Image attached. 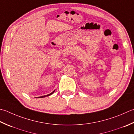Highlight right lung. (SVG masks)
I'll list each match as a JSON object with an SVG mask.
<instances>
[{
  "label": "right lung",
  "instance_id": "add662e5",
  "mask_svg": "<svg viewBox=\"0 0 134 134\" xmlns=\"http://www.w3.org/2000/svg\"><path fill=\"white\" fill-rule=\"evenodd\" d=\"M54 91H55V90H54V91H53V92H52V93L48 94V95H44V96H40V97H38V98H44V97H46V96H50V95H51L52 94H53V93H54Z\"/></svg>",
  "mask_w": 134,
  "mask_h": 134
}]
</instances>
